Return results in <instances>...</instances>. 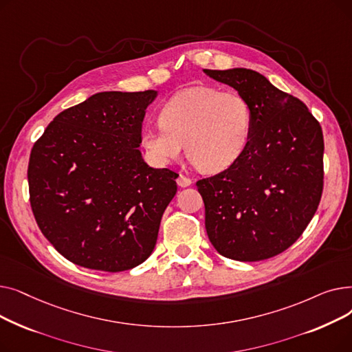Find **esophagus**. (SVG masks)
<instances>
[{
	"label": "esophagus",
	"mask_w": 352,
	"mask_h": 352,
	"mask_svg": "<svg viewBox=\"0 0 352 352\" xmlns=\"http://www.w3.org/2000/svg\"><path fill=\"white\" fill-rule=\"evenodd\" d=\"M177 184H178V186H179L181 188H186V187H190V186H191L192 179L188 178V177H186V175L179 174V177L177 178Z\"/></svg>",
	"instance_id": "1"
}]
</instances>
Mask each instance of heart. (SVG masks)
<instances>
[{
  "label": "heart",
  "mask_w": 352,
  "mask_h": 352,
  "mask_svg": "<svg viewBox=\"0 0 352 352\" xmlns=\"http://www.w3.org/2000/svg\"><path fill=\"white\" fill-rule=\"evenodd\" d=\"M251 125V107L241 94L190 87L162 105L158 124L142 126L141 142L158 164L178 158L186 142L187 155L199 171L221 173L247 150Z\"/></svg>",
  "instance_id": "1"
}]
</instances>
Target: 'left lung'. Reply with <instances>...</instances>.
I'll return each instance as SVG.
<instances>
[{"instance_id":"obj_1","label":"left lung","mask_w":352,"mask_h":352,"mask_svg":"<svg viewBox=\"0 0 352 352\" xmlns=\"http://www.w3.org/2000/svg\"><path fill=\"white\" fill-rule=\"evenodd\" d=\"M232 87L252 113L247 150L234 165L199 179L206 230L214 248L235 261L278 255L316 214L324 179L320 122L298 98L247 68L204 69Z\"/></svg>"}]
</instances>
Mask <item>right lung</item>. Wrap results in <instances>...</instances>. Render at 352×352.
<instances>
[{"label": "right lung", "mask_w": 352, "mask_h": 352, "mask_svg": "<svg viewBox=\"0 0 352 352\" xmlns=\"http://www.w3.org/2000/svg\"><path fill=\"white\" fill-rule=\"evenodd\" d=\"M158 91H102L64 109L32 146L31 208L68 261L118 272L154 251L162 214L177 192L171 170L153 168L138 146Z\"/></svg>", "instance_id": "add662e5"}]
</instances>
